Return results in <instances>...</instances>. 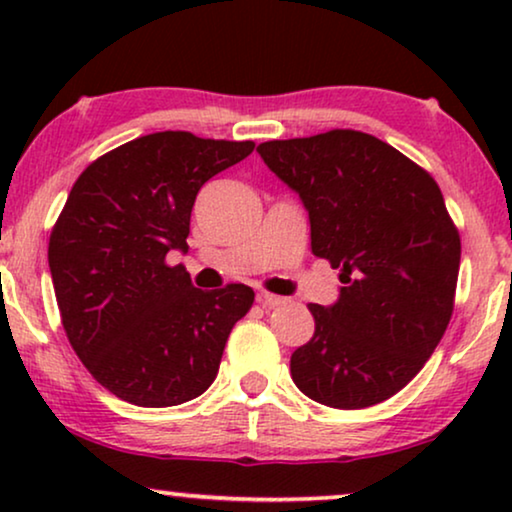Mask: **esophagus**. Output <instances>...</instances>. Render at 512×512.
I'll return each instance as SVG.
<instances>
[{
    "instance_id": "esophagus-1",
    "label": "esophagus",
    "mask_w": 512,
    "mask_h": 512,
    "mask_svg": "<svg viewBox=\"0 0 512 512\" xmlns=\"http://www.w3.org/2000/svg\"><path fill=\"white\" fill-rule=\"evenodd\" d=\"M256 300H258V303H261L263 307H277V305L286 303V298H282V296H275V293H268V291H261V293H258Z\"/></svg>"
}]
</instances>
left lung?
Listing matches in <instances>:
<instances>
[{"label": "left lung", "mask_w": 512, "mask_h": 512, "mask_svg": "<svg viewBox=\"0 0 512 512\" xmlns=\"http://www.w3.org/2000/svg\"><path fill=\"white\" fill-rule=\"evenodd\" d=\"M310 216L312 254L340 270L333 305H307L310 342L291 354L307 398L359 410L401 391L452 317L461 242L429 172L382 139L331 130L258 144Z\"/></svg>", "instance_id": "1"}]
</instances>
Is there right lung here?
Wrapping results in <instances>:
<instances>
[{"instance_id": "add662e5", "label": "right lung", "mask_w": 512, "mask_h": 512, "mask_svg": "<svg viewBox=\"0 0 512 512\" xmlns=\"http://www.w3.org/2000/svg\"><path fill=\"white\" fill-rule=\"evenodd\" d=\"M254 142L153 132L97 158L69 193L51 242L62 326L90 375L123 401L170 408L219 373L235 321L254 303L244 284L195 289L170 251H188L195 195Z\"/></svg>"}]
</instances>
